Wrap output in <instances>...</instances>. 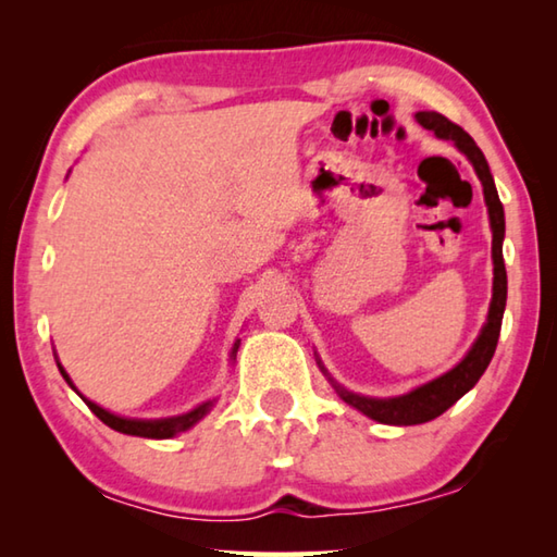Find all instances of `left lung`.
I'll list each match as a JSON object with an SVG mask.
<instances>
[{"label":"left lung","mask_w":557,"mask_h":557,"mask_svg":"<svg viewBox=\"0 0 557 557\" xmlns=\"http://www.w3.org/2000/svg\"><path fill=\"white\" fill-rule=\"evenodd\" d=\"M418 122L422 127H428L435 132L442 139H451L461 152L469 157V162L474 164L479 182L484 186V199L488 206V221H492V256H494V297H492V307H488V319L482 329V334L471 346V351L465 356V361L457 363L449 373L440 375L437 381H432L428 385H420L408 395H400V398H363V395H354L348 391H342L336 385V391L342 398L354 405L356 410H361L363 414H369L371 420H379L383 425H420V422L435 420L447 408H451L461 395L471 391L476 385V381L482 379V373L486 371L488 361L496 351L498 344V334H502V319H504V307H506V265H504V206L498 201L496 186H494V176L488 172V164L482 154V149L474 145L465 129L455 122L447 120L440 112H418Z\"/></svg>","instance_id":"left-lung-1"}]
</instances>
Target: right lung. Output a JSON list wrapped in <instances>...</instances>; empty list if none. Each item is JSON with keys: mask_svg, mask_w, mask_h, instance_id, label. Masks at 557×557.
I'll list each match as a JSON object with an SVG mask.
<instances>
[{"mask_svg": "<svg viewBox=\"0 0 557 557\" xmlns=\"http://www.w3.org/2000/svg\"><path fill=\"white\" fill-rule=\"evenodd\" d=\"M238 344L240 342H235V346H233V354L238 351ZM59 371H61V375L65 379V383L71 385L73 388V383H71V379H69V373L63 371V366L59 363ZM75 391V388H73ZM86 400V398H83ZM86 405L88 408L98 414V418L106 422L108 428H112V430H117V432H122V435H135V437H152V440H166V437H174V435H178V432H184V430H188L191 425H196V422H199L206 412L211 410V400L209 403H203V405H199V408L196 410H191V412H186V414H178V418H166V420H129V418H117V414H112V412H108V410H102L100 405H96V403H90V400H86Z\"/></svg>", "mask_w": 557, "mask_h": 557, "instance_id": "right-lung-1", "label": "right lung"}]
</instances>
